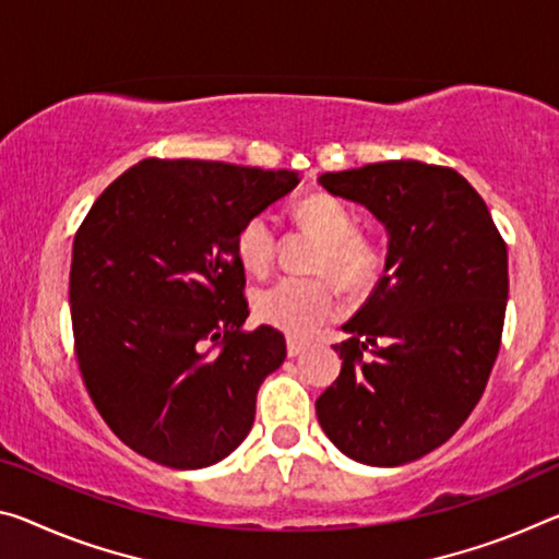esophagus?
Returning <instances> with one entry per match:
<instances>
[{"instance_id": "esophagus-1", "label": "esophagus", "mask_w": 559, "mask_h": 559, "mask_svg": "<svg viewBox=\"0 0 559 559\" xmlns=\"http://www.w3.org/2000/svg\"><path fill=\"white\" fill-rule=\"evenodd\" d=\"M286 350H288V356L294 358V356H300V353L306 350V343L304 341H298V338H288L286 341Z\"/></svg>"}]
</instances>
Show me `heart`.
<instances>
[{"mask_svg": "<svg viewBox=\"0 0 559 559\" xmlns=\"http://www.w3.org/2000/svg\"><path fill=\"white\" fill-rule=\"evenodd\" d=\"M294 216L321 248L313 273H331L345 286H362L378 269V251L356 231V218L343 201L328 193L300 199ZM276 226L265 214L246 218L236 234V255L243 269L261 276L276 259ZM253 313L261 323L278 328L290 338H308L318 325L338 311V294L328 278H278L261 286L253 298Z\"/></svg>", "mask_w": 559, "mask_h": 559, "instance_id": "heart-1", "label": "heart"}]
</instances>
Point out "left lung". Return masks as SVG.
Wrapping results in <instances>:
<instances>
[{
  "mask_svg": "<svg viewBox=\"0 0 559 559\" xmlns=\"http://www.w3.org/2000/svg\"><path fill=\"white\" fill-rule=\"evenodd\" d=\"M388 231L385 273L343 325L341 376L316 401L335 448L393 467L455 436L495 366L508 306V246L455 168L383 162L323 174Z\"/></svg>",
  "mask_w": 559,
  "mask_h": 559,
  "instance_id": "obj_1",
  "label": "left lung"
}]
</instances>
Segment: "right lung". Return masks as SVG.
I'll list each match as a JSON object with an SVG mask.
<instances>
[{
	"label": "right lung",
	"mask_w": 559,
	"mask_h": 559,
	"mask_svg": "<svg viewBox=\"0 0 559 559\" xmlns=\"http://www.w3.org/2000/svg\"><path fill=\"white\" fill-rule=\"evenodd\" d=\"M296 183L286 168L146 158L88 209L69 273L74 350L96 411L139 455L197 471L251 430L286 338L243 331L236 234Z\"/></svg>",
	"instance_id": "obj_1"
}]
</instances>
